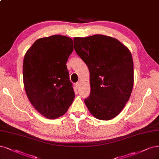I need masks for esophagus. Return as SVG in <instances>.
Listing matches in <instances>:
<instances>
[{
  "label": "esophagus",
  "mask_w": 159,
  "mask_h": 159,
  "mask_svg": "<svg viewBox=\"0 0 159 159\" xmlns=\"http://www.w3.org/2000/svg\"><path fill=\"white\" fill-rule=\"evenodd\" d=\"M80 82H77V83L75 84V87H76V88L77 89H78L79 87H80Z\"/></svg>",
  "instance_id": "1"
}]
</instances>
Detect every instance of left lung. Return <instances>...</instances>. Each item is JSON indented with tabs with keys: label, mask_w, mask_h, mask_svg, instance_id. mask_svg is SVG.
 Segmentation results:
<instances>
[{
	"label": "left lung",
	"mask_w": 159,
	"mask_h": 159,
	"mask_svg": "<svg viewBox=\"0 0 159 159\" xmlns=\"http://www.w3.org/2000/svg\"><path fill=\"white\" fill-rule=\"evenodd\" d=\"M74 49L88 66L91 93L85 98L90 112L108 120L122 111L132 93L134 63L129 49L111 37H74Z\"/></svg>",
	"instance_id": "8db88e82"
}]
</instances>
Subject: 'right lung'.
<instances>
[{"instance_id": "obj_1", "label": "right lung", "mask_w": 159, "mask_h": 159, "mask_svg": "<svg viewBox=\"0 0 159 159\" xmlns=\"http://www.w3.org/2000/svg\"><path fill=\"white\" fill-rule=\"evenodd\" d=\"M73 50L71 38L54 35L37 39L24 57L23 78L27 96L46 118L62 116L75 97L66 66Z\"/></svg>"}]
</instances>
